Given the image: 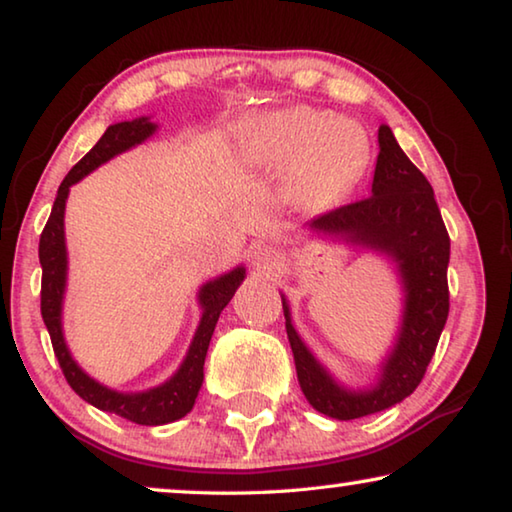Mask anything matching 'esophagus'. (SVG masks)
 Masks as SVG:
<instances>
[{
  "label": "esophagus",
  "instance_id": "34e87169",
  "mask_svg": "<svg viewBox=\"0 0 512 512\" xmlns=\"http://www.w3.org/2000/svg\"><path fill=\"white\" fill-rule=\"evenodd\" d=\"M250 264H253V271L257 275L271 277L277 268V257L271 248L259 246L253 250V255H250Z\"/></svg>",
  "mask_w": 512,
  "mask_h": 512
}]
</instances>
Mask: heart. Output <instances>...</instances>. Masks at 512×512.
I'll return each instance as SVG.
<instances>
[{"mask_svg": "<svg viewBox=\"0 0 512 512\" xmlns=\"http://www.w3.org/2000/svg\"><path fill=\"white\" fill-rule=\"evenodd\" d=\"M239 155L262 176L287 173V192L307 212L339 205L372 160L366 128L332 110L291 106L250 117L239 131Z\"/></svg>", "mask_w": 512, "mask_h": 512, "instance_id": "b5f03b06", "label": "heart"}]
</instances>
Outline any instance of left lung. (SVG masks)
Instances as JSON below:
<instances>
[{
    "mask_svg": "<svg viewBox=\"0 0 512 512\" xmlns=\"http://www.w3.org/2000/svg\"><path fill=\"white\" fill-rule=\"evenodd\" d=\"M379 155L370 196L318 216L305 232L327 244L372 253L393 266L402 289V314L375 381L348 386L334 377L302 341L284 293L282 309L302 393L318 413L354 420L391 409L409 397L424 377L449 314V235L422 171L406 158L391 126L381 124Z\"/></svg>",
    "mask_w": 512,
    "mask_h": 512,
    "instance_id": "1",
    "label": "left lung"
}]
</instances>
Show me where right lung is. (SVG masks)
<instances>
[{"label": "right lung", "instance_id": "add662e5", "mask_svg": "<svg viewBox=\"0 0 512 512\" xmlns=\"http://www.w3.org/2000/svg\"><path fill=\"white\" fill-rule=\"evenodd\" d=\"M158 131V124L151 117H137L133 121H119L106 128L101 140L92 146L90 153H85L79 164H74L72 171L67 173L63 183L58 187L51 216L40 235V266H42V291H40V309L42 320H45L47 332L54 345L56 359L63 368L67 384L74 388V393L83 397L85 402L97 406L101 411L121 415L135 424H146V427H160V424L176 422L194 409L198 391L203 386V366L210 348L216 320L221 311L228 307V302L235 296L246 277V266L239 264L230 271L212 277L201 284L196 293L198 309H201V320L194 332V339L189 343L185 359L180 361L178 370L162 384L146 388V391H117L101 384L99 379L88 375L79 361L74 359L72 350L65 341L63 329V307L67 293V241H65V205L72 185L81 183L85 176H90L101 164L117 158V155L135 149L137 144L149 140Z\"/></svg>", "mask_w": 512, "mask_h": 512}]
</instances>
